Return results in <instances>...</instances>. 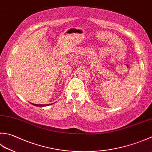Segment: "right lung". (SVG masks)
<instances>
[{
    "mask_svg": "<svg viewBox=\"0 0 152 152\" xmlns=\"http://www.w3.org/2000/svg\"><path fill=\"white\" fill-rule=\"evenodd\" d=\"M31 104L34 106H36V107H45V106L50 105V104H33V103H31Z\"/></svg>",
    "mask_w": 152,
    "mask_h": 152,
    "instance_id": "obj_1",
    "label": "right lung"
}]
</instances>
